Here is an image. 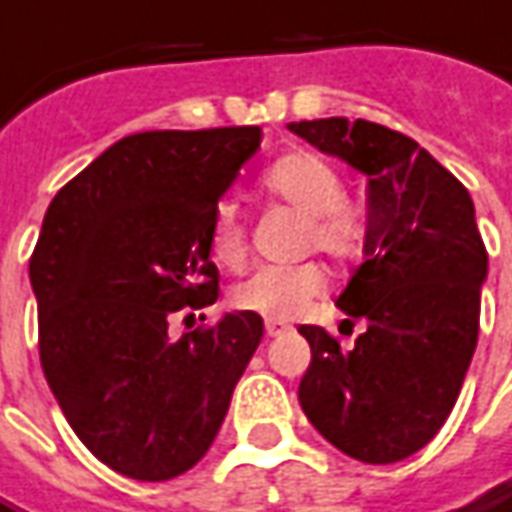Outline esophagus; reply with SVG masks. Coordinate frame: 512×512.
Instances as JSON below:
<instances>
[{"label":"esophagus","mask_w":512,"mask_h":512,"mask_svg":"<svg viewBox=\"0 0 512 512\" xmlns=\"http://www.w3.org/2000/svg\"><path fill=\"white\" fill-rule=\"evenodd\" d=\"M283 330H288L285 322H280V319H266V333H269V336H280Z\"/></svg>","instance_id":"obj_1"}]
</instances>
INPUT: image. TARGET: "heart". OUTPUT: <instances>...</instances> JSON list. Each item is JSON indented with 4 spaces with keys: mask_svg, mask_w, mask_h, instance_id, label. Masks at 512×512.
<instances>
[{
    "mask_svg": "<svg viewBox=\"0 0 512 512\" xmlns=\"http://www.w3.org/2000/svg\"><path fill=\"white\" fill-rule=\"evenodd\" d=\"M263 187L288 210L305 215L302 249H319L330 257H350L361 238V221L344 201V182L328 159L311 151L280 156L263 173ZM210 255L224 269H241L249 255V229L238 204L221 201L210 221ZM328 288L319 263L266 266L232 291V305L266 319H291L305 311Z\"/></svg>",
    "mask_w": 512,
    "mask_h": 512,
    "instance_id": "obj_1",
    "label": "heart"
}]
</instances>
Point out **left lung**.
Returning <instances> with one entry per match:
<instances>
[{
	"label": "left lung",
	"instance_id": "left-lung-1",
	"mask_svg": "<svg viewBox=\"0 0 512 512\" xmlns=\"http://www.w3.org/2000/svg\"><path fill=\"white\" fill-rule=\"evenodd\" d=\"M319 151L370 176L364 263L336 300L367 330L342 350L319 325H300L311 367L300 406L347 457L406 460L451 415L479 336L488 252L462 182L415 139L344 117L288 125Z\"/></svg>",
	"mask_w": 512,
	"mask_h": 512
}]
</instances>
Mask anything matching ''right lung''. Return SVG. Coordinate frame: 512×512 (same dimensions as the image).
I'll use <instances>...</instances> for the list:
<instances>
[{
  "label": "right lung",
  "instance_id": "add662e5",
  "mask_svg": "<svg viewBox=\"0 0 512 512\" xmlns=\"http://www.w3.org/2000/svg\"><path fill=\"white\" fill-rule=\"evenodd\" d=\"M260 139V125L131 134L47 207L30 257L41 370L72 431L117 474L190 471L263 339L252 311L168 336L170 316L218 300L212 212Z\"/></svg>",
  "mask_w": 512,
  "mask_h": 512
}]
</instances>
